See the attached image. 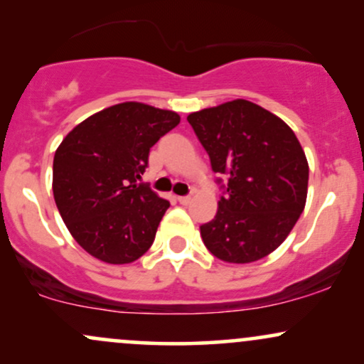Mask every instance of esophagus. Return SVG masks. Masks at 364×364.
Masks as SVG:
<instances>
[{"label": "esophagus", "instance_id": "1", "mask_svg": "<svg viewBox=\"0 0 364 364\" xmlns=\"http://www.w3.org/2000/svg\"><path fill=\"white\" fill-rule=\"evenodd\" d=\"M178 202L181 203V205H188V203L191 202V196H178Z\"/></svg>", "mask_w": 364, "mask_h": 364}]
</instances>
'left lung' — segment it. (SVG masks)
<instances>
[{"label":"left lung","mask_w":364,"mask_h":364,"mask_svg":"<svg viewBox=\"0 0 364 364\" xmlns=\"http://www.w3.org/2000/svg\"><path fill=\"white\" fill-rule=\"evenodd\" d=\"M188 123L212 171L228 179L215 217L200 225L207 250L228 263L270 255L289 236L306 203L310 169L294 132L245 99L191 112Z\"/></svg>","instance_id":"8db88e82"}]
</instances>
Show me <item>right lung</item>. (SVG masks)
Masks as SVG:
<instances>
[{
    "label": "right lung",
    "mask_w": 364,
    "mask_h": 364,
    "mask_svg": "<svg viewBox=\"0 0 364 364\" xmlns=\"http://www.w3.org/2000/svg\"><path fill=\"white\" fill-rule=\"evenodd\" d=\"M179 114L144 102H121L77 124L56 149L53 193L63 223L97 260L132 263L152 246L169 208L139 183L152 145Z\"/></svg>",
    "instance_id": "1"
}]
</instances>
